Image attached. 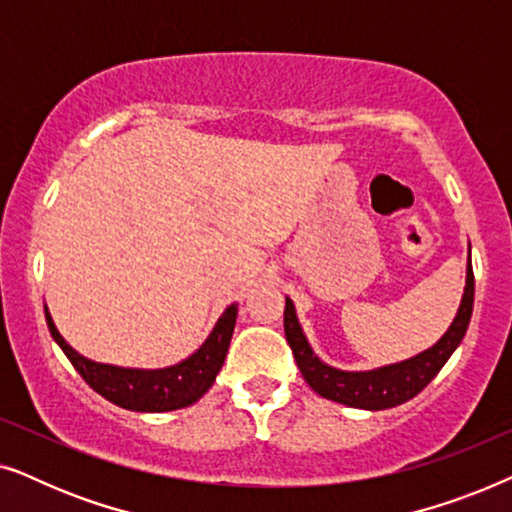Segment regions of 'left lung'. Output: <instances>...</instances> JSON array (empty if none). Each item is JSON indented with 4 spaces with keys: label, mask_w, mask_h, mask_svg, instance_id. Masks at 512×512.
Here are the masks:
<instances>
[{
    "label": "left lung",
    "mask_w": 512,
    "mask_h": 512,
    "mask_svg": "<svg viewBox=\"0 0 512 512\" xmlns=\"http://www.w3.org/2000/svg\"><path fill=\"white\" fill-rule=\"evenodd\" d=\"M473 293H475V277L471 254H468L466 265V289L464 298H461L459 312L454 317L452 326L440 338L436 345L426 352L412 356L408 361L394 363V366H384L377 370H368V373H345V370H335L326 366L314 356L312 347L307 345L303 331L296 319V310L293 303L286 298L284 307V333L289 340V347L296 359L300 373H303L305 382L317 391L319 396L328 398V401L352 405V408L363 410H387L394 405H401L417 396L433 377L440 373L459 342L464 340L468 321L473 314Z\"/></svg>",
    "instance_id": "1"
}]
</instances>
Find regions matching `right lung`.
<instances>
[{"instance_id":"obj_1","label":"right lung","mask_w":512,"mask_h":512,"mask_svg":"<svg viewBox=\"0 0 512 512\" xmlns=\"http://www.w3.org/2000/svg\"><path fill=\"white\" fill-rule=\"evenodd\" d=\"M235 319L237 305H230L221 314V319L216 321L214 331L209 333L205 345L188 356L186 361L177 363V366L160 370H132L95 363L79 352H74L58 333L51 314L46 310L48 331H51L53 340L58 342L62 352L67 354V359L72 361L76 373L88 382V387L95 389L107 401L121 405L125 410L137 412L179 410L205 396V391L212 387L223 361H226Z\"/></svg>"}]
</instances>
